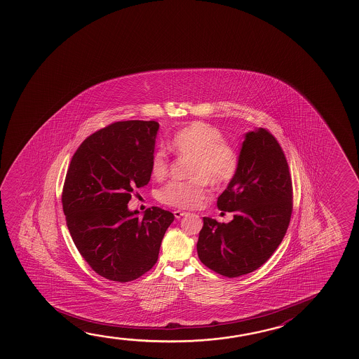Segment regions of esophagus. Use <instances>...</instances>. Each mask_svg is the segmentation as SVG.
<instances>
[{"instance_id":"1","label":"esophagus","mask_w":359,"mask_h":359,"mask_svg":"<svg viewBox=\"0 0 359 359\" xmlns=\"http://www.w3.org/2000/svg\"><path fill=\"white\" fill-rule=\"evenodd\" d=\"M184 215H187L185 211H182V210H175V211H174V216H175L177 219H182Z\"/></svg>"}]
</instances>
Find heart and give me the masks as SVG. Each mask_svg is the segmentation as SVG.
Listing matches in <instances>:
<instances>
[{
  "instance_id": "obj_1",
  "label": "heart",
  "mask_w": 359,
  "mask_h": 359,
  "mask_svg": "<svg viewBox=\"0 0 359 359\" xmlns=\"http://www.w3.org/2000/svg\"><path fill=\"white\" fill-rule=\"evenodd\" d=\"M168 149L177 158L191 159L188 182H170L158 191L163 204L177 209H195L209 196L208 182L222 185L233 179L240 166L238 149L224 140L217 128L194 121L179 129L168 143ZM169 158L165 151H155L150 160V171L155 179H164L169 172Z\"/></svg>"
}]
</instances>
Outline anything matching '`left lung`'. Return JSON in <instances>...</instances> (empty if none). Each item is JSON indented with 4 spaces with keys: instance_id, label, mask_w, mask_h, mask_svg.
I'll return each instance as SVG.
<instances>
[{
    "instance_id": "obj_1",
    "label": "left lung",
    "mask_w": 359,
    "mask_h": 359,
    "mask_svg": "<svg viewBox=\"0 0 359 359\" xmlns=\"http://www.w3.org/2000/svg\"><path fill=\"white\" fill-rule=\"evenodd\" d=\"M292 180L276 138L264 128L246 133L238 172L217 199L233 214L229 224L204 217L198 255L222 276H243L264 265L286 235L292 214Z\"/></svg>"
}]
</instances>
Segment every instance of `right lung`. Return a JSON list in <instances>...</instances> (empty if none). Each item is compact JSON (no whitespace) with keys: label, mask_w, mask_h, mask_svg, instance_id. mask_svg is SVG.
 Listing matches in <instances>:
<instances>
[{"label":"right lung","mask_w":359,"mask_h":359,"mask_svg":"<svg viewBox=\"0 0 359 359\" xmlns=\"http://www.w3.org/2000/svg\"><path fill=\"white\" fill-rule=\"evenodd\" d=\"M159 123H111L76 150L62 191L67 226L83 259L107 280H137L158 261L161 240L174 221L156 206L128 209L137 188L150 180Z\"/></svg>","instance_id":"add662e5"}]
</instances>
